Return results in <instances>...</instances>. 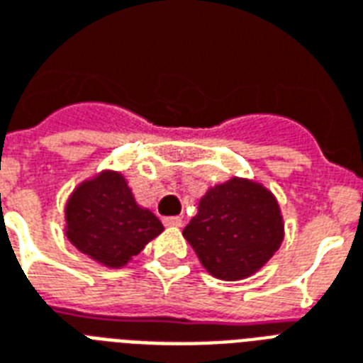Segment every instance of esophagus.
Returning <instances> with one entry per match:
<instances>
[{"mask_svg": "<svg viewBox=\"0 0 363 363\" xmlns=\"http://www.w3.org/2000/svg\"><path fill=\"white\" fill-rule=\"evenodd\" d=\"M164 223H166L167 228H181L182 218L181 216H167V218H164Z\"/></svg>", "mask_w": 363, "mask_h": 363, "instance_id": "34e87169", "label": "esophagus"}]
</instances>
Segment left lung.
<instances>
[{"mask_svg": "<svg viewBox=\"0 0 363 363\" xmlns=\"http://www.w3.org/2000/svg\"><path fill=\"white\" fill-rule=\"evenodd\" d=\"M182 235L212 276L240 279L257 272L279 248L284 220L267 188L231 179L201 197Z\"/></svg>", "mask_w": 363, "mask_h": 363, "instance_id": "8db88e82", "label": "left lung"}]
</instances>
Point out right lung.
<instances>
[{
	"label": "right lung",
	"instance_id": "add662e5",
	"mask_svg": "<svg viewBox=\"0 0 363 363\" xmlns=\"http://www.w3.org/2000/svg\"><path fill=\"white\" fill-rule=\"evenodd\" d=\"M67 237L87 257L119 268L164 231L158 218L135 203L125 177L104 172L82 182L67 208Z\"/></svg>",
	"mask_w": 363,
	"mask_h": 363
}]
</instances>
